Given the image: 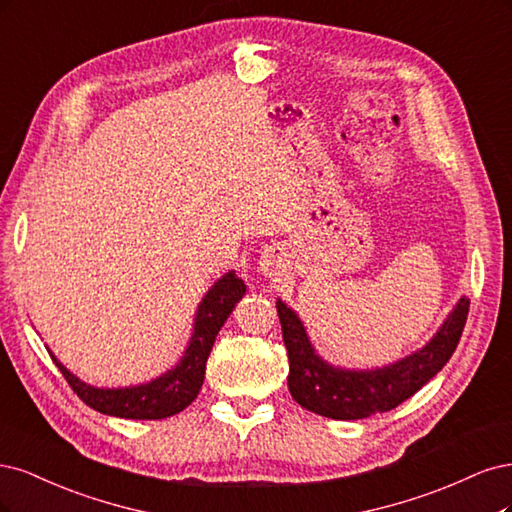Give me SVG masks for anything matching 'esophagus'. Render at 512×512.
<instances>
[{"label": "esophagus", "mask_w": 512, "mask_h": 512, "mask_svg": "<svg viewBox=\"0 0 512 512\" xmlns=\"http://www.w3.org/2000/svg\"><path fill=\"white\" fill-rule=\"evenodd\" d=\"M289 270V255L283 246H266L261 251L259 272L266 278H278Z\"/></svg>", "instance_id": "obj_1"}]
</instances>
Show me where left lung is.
I'll list each match as a JSON object with an SVG mask.
<instances>
[{"label": "left lung", "mask_w": 512, "mask_h": 512, "mask_svg": "<svg viewBox=\"0 0 512 512\" xmlns=\"http://www.w3.org/2000/svg\"><path fill=\"white\" fill-rule=\"evenodd\" d=\"M468 306L470 300L461 295L421 349L381 368L357 370L325 361L298 312L278 298L276 310L289 355L287 385L293 400L315 415L336 421H357L395 408L432 381L451 359L464 332Z\"/></svg>", "instance_id": "obj_1"}]
</instances>
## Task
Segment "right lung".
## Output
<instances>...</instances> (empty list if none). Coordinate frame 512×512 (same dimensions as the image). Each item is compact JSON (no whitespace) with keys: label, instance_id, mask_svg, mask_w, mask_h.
Segmentation results:
<instances>
[{"label":"right lung","instance_id":"add662e5","mask_svg":"<svg viewBox=\"0 0 512 512\" xmlns=\"http://www.w3.org/2000/svg\"><path fill=\"white\" fill-rule=\"evenodd\" d=\"M244 293L246 285L242 278H238L236 270L225 272L206 291L202 302L197 304L193 332L178 364L140 385H89L65 368L51 349H48V353H51L57 368L76 391L78 398L93 410L121 419H166L180 410H185L197 398V393H200L204 385L206 361L212 351L214 338H217L219 329L223 327L227 317L232 315L234 306L242 300Z\"/></svg>","mask_w":512,"mask_h":512}]
</instances>
